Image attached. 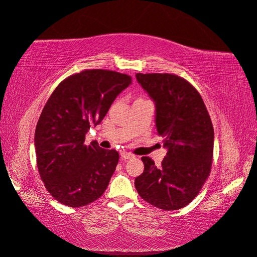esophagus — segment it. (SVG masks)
<instances>
[{"instance_id":"esophagus-1","label":"esophagus","mask_w":257,"mask_h":257,"mask_svg":"<svg viewBox=\"0 0 257 257\" xmlns=\"http://www.w3.org/2000/svg\"><path fill=\"white\" fill-rule=\"evenodd\" d=\"M120 158L123 159V160H128V159H132V158H134V155L130 154V152L123 151V152H121V154H120Z\"/></svg>"}]
</instances>
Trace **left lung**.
Masks as SVG:
<instances>
[{"instance_id":"1","label":"left lung","mask_w":257,"mask_h":257,"mask_svg":"<svg viewBox=\"0 0 257 257\" xmlns=\"http://www.w3.org/2000/svg\"><path fill=\"white\" fill-rule=\"evenodd\" d=\"M137 81L155 102L156 130L164 137L167 155L157 168L142 157L143 173L136 188L148 203L166 211L187 205L208 178L213 156L214 131L197 90L175 74L137 73Z\"/></svg>"}]
</instances>
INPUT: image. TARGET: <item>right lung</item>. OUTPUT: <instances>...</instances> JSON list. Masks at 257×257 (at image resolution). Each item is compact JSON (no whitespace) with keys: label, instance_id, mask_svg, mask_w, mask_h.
<instances>
[{"label":"right lung","instance_id":"obj_1","mask_svg":"<svg viewBox=\"0 0 257 257\" xmlns=\"http://www.w3.org/2000/svg\"><path fill=\"white\" fill-rule=\"evenodd\" d=\"M131 83V76L118 72L87 70L62 81L49 97L36 126L35 149L40 177L62 204L79 208L106 191L118 152L96 141L85 146V134Z\"/></svg>","mask_w":257,"mask_h":257}]
</instances>
